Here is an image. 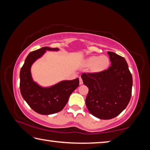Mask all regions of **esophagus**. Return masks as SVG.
Returning a JSON list of instances; mask_svg holds the SVG:
<instances>
[{
    "label": "esophagus",
    "mask_w": 150,
    "mask_h": 150,
    "mask_svg": "<svg viewBox=\"0 0 150 150\" xmlns=\"http://www.w3.org/2000/svg\"><path fill=\"white\" fill-rule=\"evenodd\" d=\"M83 82L82 79H81V77H79V84H80V85H83Z\"/></svg>",
    "instance_id": "34e87169"
}]
</instances>
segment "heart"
<instances>
[{"instance_id": "obj_1", "label": "heart", "mask_w": 150, "mask_h": 150, "mask_svg": "<svg viewBox=\"0 0 150 150\" xmlns=\"http://www.w3.org/2000/svg\"><path fill=\"white\" fill-rule=\"evenodd\" d=\"M110 65V59L106 55H91V56L85 58L83 62L84 67H89L91 73H97L102 72L106 70Z\"/></svg>"}]
</instances>
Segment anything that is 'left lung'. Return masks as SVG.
<instances>
[{
	"label": "left lung",
	"instance_id": "left-lung-1",
	"mask_svg": "<svg viewBox=\"0 0 150 150\" xmlns=\"http://www.w3.org/2000/svg\"><path fill=\"white\" fill-rule=\"evenodd\" d=\"M108 54L111 66L107 70L81 75L88 87L86 106L91 115L103 120L115 118L126 108L132 88V76L126 59L114 52Z\"/></svg>",
	"mask_w": 150,
	"mask_h": 150
}]
</instances>
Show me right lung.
<instances>
[{
  "label": "right lung",
  "instance_id": "obj_1",
  "mask_svg": "<svg viewBox=\"0 0 150 150\" xmlns=\"http://www.w3.org/2000/svg\"><path fill=\"white\" fill-rule=\"evenodd\" d=\"M46 51H59L58 48L44 47L30 52L20 73V93L30 108L43 115L55 114L63 110L69 96L79 85V78L65 80L50 87H44L33 80L31 67Z\"/></svg>",
  "mask_w": 150,
  "mask_h": 150
}]
</instances>
